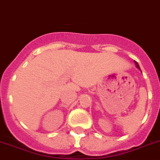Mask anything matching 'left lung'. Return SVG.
Masks as SVG:
<instances>
[{
	"label": "left lung",
	"mask_w": 160,
	"mask_h": 160,
	"mask_svg": "<svg viewBox=\"0 0 160 160\" xmlns=\"http://www.w3.org/2000/svg\"><path fill=\"white\" fill-rule=\"evenodd\" d=\"M134 63H135V65H136V68H138L140 70V67H139V65H138V63H137L136 61H134Z\"/></svg>",
	"instance_id": "left-lung-1"
}]
</instances>
